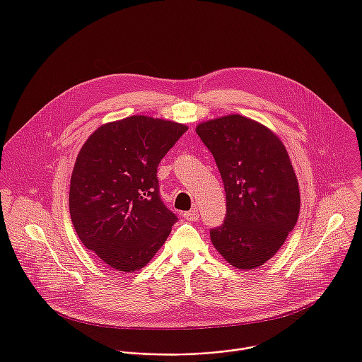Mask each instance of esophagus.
<instances>
[{"label":"esophagus","instance_id":"34e87169","mask_svg":"<svg viewBox=\"0 0 362 362\" xmlns=\"http://www.w3.org/2000/svg\"><path fill=\"white\" fill-rule=\"evenodd\" d=\"M184 218H187V220H189V221H195V220H198L199 218V213H198V210H189V211H185L184 213Z\"/></svg>","mask_w":362,"mask_h":362}]
</instances>
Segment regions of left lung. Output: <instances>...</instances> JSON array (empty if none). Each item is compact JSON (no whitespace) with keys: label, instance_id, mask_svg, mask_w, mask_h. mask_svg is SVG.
<instances>
[{"label":"left lung","instance_id":"8db88e82","mask_svg":"<svg viewBox=\"0 0 362 362\" xmlns=\"http://www.w3.org/2000/svg\"><path fill=\"white\" fill-rule=\"evenodd\" d=\"M220 171L227 213L210 230L217 252L231 266L251 270L281 248L300 213V188L286 146L266 125L228 114L195 128Z\"/></svg>","mask_w":362,"mask_h":362}]
</instances>
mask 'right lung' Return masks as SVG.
<instances>
[{"label": "right lung", "instance_id": "right-lung-1", "mask_svg": "<svg viewBox=\"0 0 362 362\" xmlns=\"http://www.w3.org/2000/svg\"><path fill=\"white\" fill-rule=\"evenodd\" d=\"M185 124L131 115L100 125L81 148L69 213L82 244L114 270L132 273L155 257L177 221L158 197L157 165Z\"/></svg>", "mask_w": 362, "mask_h": 362}]
</instances>
